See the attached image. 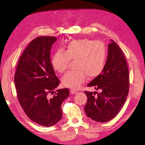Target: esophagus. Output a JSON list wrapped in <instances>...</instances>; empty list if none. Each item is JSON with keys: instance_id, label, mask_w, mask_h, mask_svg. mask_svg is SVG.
Instances as JSON below:
<instances>
[{"instance_id": "esophagus-1", "label": "esophagus", "mask_w": 145, "mask_h": 145, "mask_svg": "<svg viewBox=\"0 0 145 145\" xmlns=\"http://www.w3.org/2000/svg\"><path fill=\"white\" fill-rule=\"evenodd\" d=\"M77 93V91H76V90H75V89H71L70 90V94H76Z\"/></svg>"}]
</instances>
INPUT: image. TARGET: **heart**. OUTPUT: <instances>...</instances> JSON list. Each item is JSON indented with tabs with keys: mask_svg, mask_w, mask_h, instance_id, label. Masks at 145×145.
<instances>
[{
	"mask_svg": "<svg viewBox=\"0 0 145 145\" xmlns=\"http://www.w3.org/2000/svg\"><path fill=\"white\" fill-rule=\"evenodd\" d=\"M107 57V49L104 43L88 39L69 42L65 51H57L51 60L56 71L62 73L68 68L71 60H76V71L66 73L62 78L63 86L77 89L89 78L98 77L103 71Z\"/></svg>",
	"mask_w": 145,
	"mask_h": 145,
	"instance_id": "obj_1",
	"label": "heart"
}]
</instances>
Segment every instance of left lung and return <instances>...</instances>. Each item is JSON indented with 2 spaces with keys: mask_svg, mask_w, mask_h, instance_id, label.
Listing matches in <instances>:
<instances>
[{
  "mask_svg": "<svg viewBox=\"0 0 145 145\" xmlns=\"http://www.w3.org/2000/svg\"><path fill=\"white\" fill-rule=\"evenodd\" d=\"M129 85V70L125 57L120 47L111 40L103 71L88 85L100 90V93L84 92L88 98L84 108L86 116L99 122L112 120L125 104Z\"/></svg>",
  "mask_w": 145,
  "mask_h": 145,
  "instance_id": "obj_1",
  "label": "left lung"
}]
</instances>
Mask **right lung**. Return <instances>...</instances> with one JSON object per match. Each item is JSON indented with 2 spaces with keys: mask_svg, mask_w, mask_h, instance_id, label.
<instances>
[{
  "mask_svg": "<svg viewBox=\"0 0 145 145\" xmlns=\"http://www.w3.org/2000/svg\"><path fill=\"white\" fill-rule=\"evenodd\" d=\"M56 40L53 36L33 39L22 54L14 75L17 99L25 113L46 127L62 119V104L69 94L68 88L54 92L60 83L50 59L51 48ZM50 93L55 94L50 98Z\"/></svg>",
  "mask_w": 145,
  "mask_h": 145,
  "instance_id": "obj_1",
  "label": "right lung"
}]
</instances>
